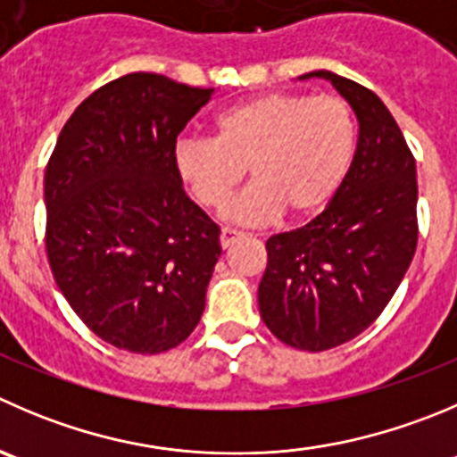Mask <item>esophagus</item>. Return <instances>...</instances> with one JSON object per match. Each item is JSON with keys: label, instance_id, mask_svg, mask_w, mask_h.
Returning <instances> with one entry per match:
<instances>
[{"label": "esophagus", "instance_id": "34e87169", "mask_svg": "<svg viewBox=\"0 0 457 457\" xmlns=\"http://www.w3.org/2000/svg\"><path fill=\"white\" fill-rule=\"evenodd\" d=\"M243 237H245L243 232H237V229H232V228H223L220 229V247H223V250H228V247H232L234 243L241 241Z\"/></svg>", "mask_w": 457, "mask_h": 457}]
</instances>
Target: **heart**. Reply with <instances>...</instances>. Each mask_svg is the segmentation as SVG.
<instances>
[{
    "mask_svg": "<svg viewBox=\"0 0 457 457\" xmlns=\"http://www.w3.org/2000/svg\"><path fill=\"white\" fill-rule=\"evenodd\" d=\"M357 147L351 106L335 96L270 91L216 113L212 138H180L174 170L203 207L219 210L250 171V187L225 219L261 225L283 210L321 212L346 179Z\"/></svg>",
    "mask_w": 457,
    "mask_h": 457,
    "instance_id": "obj_1",
    "label": "heart"
}]
</instances>
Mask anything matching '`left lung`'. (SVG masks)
I'll use <instances>...</instances> for the list:
<instances>
[{
    "label": "left lung",
    "instance_id": "obj_1",
    "mask_svg": "<svg viewBox=\"0 0 457 457\" xmlns=\"http://www.w3.org/2000/svg\"><path fill=\"white\" fill-rule=\"evenodd\" d=\"M323 78L360 122L346 179L308 225L265 243L261 319L277 339L321 353L364 332L382 314L418 247V171L391 111L370 88L332 71Z\"/></svg>",
    "mask_w": 457,
    "mask_h": 457
}]
</instances>
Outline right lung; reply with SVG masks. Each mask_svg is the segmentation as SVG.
<instances>
[{
  "label": "right lung",
  "mask_w": 457,
  "mask_h": 457,
  "mask_svg": "<svg viewBox=\"0 0 457 457\" xmlns=\"http://www.w3.org/2000/svg\"><path fill=\"white\" fill-rule=\"evenodd\" d=\"M212 93L122 75L73 111L46 165L53 277L75 314L122 351H170L205 310L220 229L189 201L171 154Z\"/></svg>",
  "instance_id": "obj_1"
}]
</instances>
